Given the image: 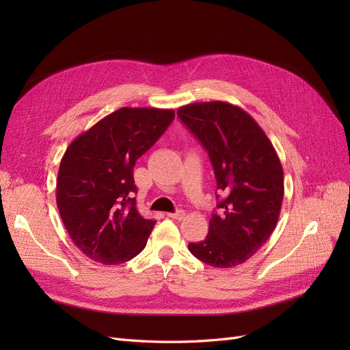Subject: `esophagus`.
<instances>
[{
  "instance_id": "obj_1",
  "label": "esophagus",
  "mask_w": 350,
  "mask_h": 350,
  "mask_svg": "<svg viewBox=\"0 0 350 350\" xmlns=\"http://www.w3.org/2000/svg\"><path fill=\"white\" fill-rule=\"evenodd\" d=\"M167 217L171 219H176V220H181L185 217V211L184 210H176L175 213H167Z\"/></svg>"
}]
</instances>
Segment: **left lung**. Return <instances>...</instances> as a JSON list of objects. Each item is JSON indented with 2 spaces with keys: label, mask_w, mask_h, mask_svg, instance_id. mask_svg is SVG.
I'll list each match as a JSON object with an SVG mask.
<instances>
[{
  "label": "left lung",
  "mask_w": 350,
  "mask_h": 350,
  "mask_svg": "<svg viewBox=\"0 0 350 350\" xmlns=\"http://www.w3.org/2000/svg\"><path fill=\"white\" fill-rule=\"evenodd\" d=\"M176 113L204 146L224 194L217 203L220 213L208 221L207 237L188 243V250L208 266H239L278 225L284 193L279 156L256 120L235 105L189 103Z\"/></svg>",
  "instance_id": "left-lung-1"
}]
</instances>
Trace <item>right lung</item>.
Here are the masks:
<instances>
[{
    "instance_id": "right-lung-1",
    "label": "right lung",
    "mask_w": 350,
    "mask_h": 350,
    "mask_svg": "<svg viewBox=\"0 0 350 350\" xmlns=\"http://www.w3.org/2000/svg\"><path fill=\"white\" fill-rule=\"evenodd\" d=\"M174 118L172 109L121 108L67 147L57 206L70 238L90 260L113 266L144 250L156 220L137 210L134 165Z\"/></svg>"
}]
</instances>
